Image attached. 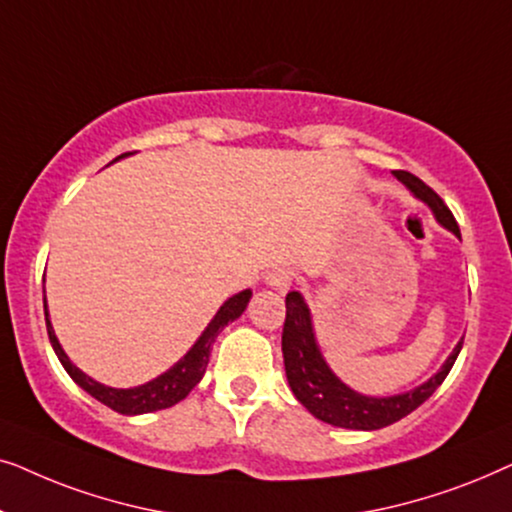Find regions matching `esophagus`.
<instances>
[{
    "label": "esophagus",
    "instance_id": "1",
    "mask_svg": "<svg viewBox=\"0 0 512 512\" xmlns=\"http://www.w3.org/2000/svg\"><path fill=\"white\" fill-rule=\"evenodd\" d=\"M293 277H296V275H293L291 268H275V270L268 272V277H265V284L272 286V289H277V291H286L291 286Z\"/></svg>",
    "mask_w": 512,
    "mask_h": 512
}]
</instances>
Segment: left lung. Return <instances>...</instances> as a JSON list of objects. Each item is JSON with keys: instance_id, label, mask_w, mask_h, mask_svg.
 I'll use <instances>...</instances> for the list:
<instances>
[{"instance_id": "1", "label": "left lung", "mask_w": 512, "mask_h": 512, "mask_svg": "<svg viewBox=\"0 0 512 512\" xmlns=\"http://www.w3.org/2000/svg\"><path fill=\"white\" fill-rule=\"evenodd\" d=\"M394 177L410 188L419 200L431 207L433 216L440 226L452 230L454 235L461 237L457 221L445 205L443 198L424 184L415 174L396 170ZM464 340L454 347V352L447 356V361L440 366V370L431 380H426L419 387L405 391V394L396 396H363L359 391L349 389L338 375L328 368L324 356L319 352L317 340H314V328L310 307L305 305L303 296L298 291L286 293V319L282 331V352H284V368L286 380L293 396L312 412L321 422L342 426V429H356V431H375L382 426H389L410 415L417 410L433 391H436L443 380L450 373L454 361L461 352Z\"/></svg>"}]
</instances>
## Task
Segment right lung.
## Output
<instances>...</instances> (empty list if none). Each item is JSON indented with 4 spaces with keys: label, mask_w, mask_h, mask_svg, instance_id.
<instances>
[{
    "label": "right lung",
    "mask_w": 512,
    "mask_h": 512,
    "mask_svg": "<svg viewBox=\"0 0 512 512\" xmlns=\"http://www.w3.org/2000/svg\"><path fill=\"white\" fill-rule=\"evenodd\" d=\"M123 156H128V153H123ZM123 156H118V158H123ZM249 298H251L249 289H244L240 293H235L233 298H228L226 303L221 305V310L214 314V319L209 321V326L202 331L198 342L188 349V354L184 356V359L174 363L167 373L158 375L156 380L146 382V384H142V387H132V389L104 387V384L95 382L93 377H88L83 370L76 368L74 363L69 361L65 349L60 347L58 338H55L51 319H48L46 296H44V314H46L48 340H51L55 354H58V359L62 366H65L69 377H72V380L79 384L83 391H88L90 396L107 405V408L121 412V415H144V412L172 408L174 403L184 401V398L191 394V389L202 380V375H205V368L209 363V352H212L216 335L223 331V326H228L230 321H235L244 310H247Z\"/></svg>",
    "instance_id": "add662e5"
}]
</instances>
